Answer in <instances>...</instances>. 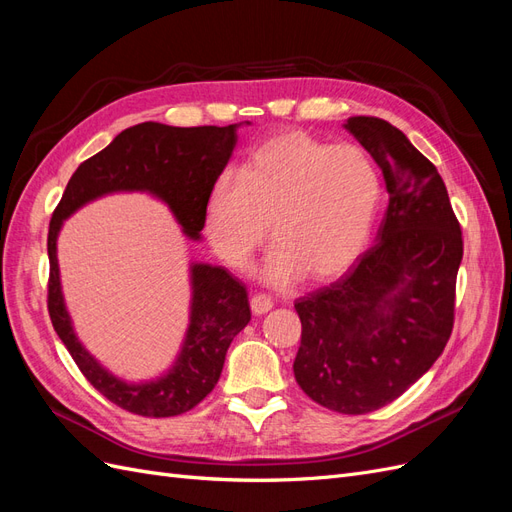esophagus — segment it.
Wrapping results in <instances>:
<instances>
[{"mask_svg": "<svg viewBox=\"0 0 512 512\" xmlns=\"http://www.w3.org/2000/svg\"><path fill=\"white\" fill-rule=\"evenodd\" d=\"M250 307H252V312H254L256 316H262V314L271 312L273 301L267 297V294H254V297L250 299Z\"/></svg>", "mask_w": 512, "mask_h": 512, "instance_id": "1", "label": "esophagus"}]
</instances>
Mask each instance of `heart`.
Masks as SVG:
<instances>
[{"instance_id":"heart-1","label":"heart","mask_w":512,"mask_h":512,"mask_svg":"<svg viewBox=\"0 0 512 512\" xmlns=\"http://www.w3.org/2000/svg\"><path fill=\"white\" fill-rule=\"evenodd\" d=\"M380 175L361 147L305 130L267 138L241 168L215 179L205 232L226 265L243 267L269 235L262 267L271 284L327 282L346 273L369 239Z\"/></svg>"}]
</instances>
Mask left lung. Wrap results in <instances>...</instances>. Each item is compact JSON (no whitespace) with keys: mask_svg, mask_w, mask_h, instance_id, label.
Listing matches in <instances>:
<instances>
[{"mask_svg":"<svg viewBox=\"0 0 512 512\" xmlns=\"http://www.w3.org/2000/svg\"><path fill=\"white\" fill-rule=\"evenodd\" d=\"M346 130L382 168L389 207L359 262L294 303L303 331L292 369L316 404L367 414L406 393L442 354L463 239L438 168L404 132L365 115Z\"/></svg>","mask_w":512,"mask_h":512,"instance_id":"8db88e82","label":"left lung"}]
</instances>
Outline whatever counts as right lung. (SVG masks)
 <instances>
[{"instance_id": "add662e5", "label": "right lung", "mask_w": 512, "mask_h": 512, "mask_svg": "<svg viewBox=\"0 0 512 512\" xmlns=\"http://www.w3.org/2000/svg\"><path fill=\"white\" fill-rule=\"evenodd\" d=\"M175 128L145 121L123 130L70 177L49 224V316L53 329L72 354L83 376L115 406L138 416H177L198 406L218 384L226 350L250 322L245 286L224 267L196 262L190 267V327L175 365L158 380L130 384L115 378L91 356L74 335L61 294L57 235L66 218L104 194L149 192L175 213L190 239L205 228L207 200L215 179L226 168L237 145V128Z\"/></svg>"}]
</instances>
